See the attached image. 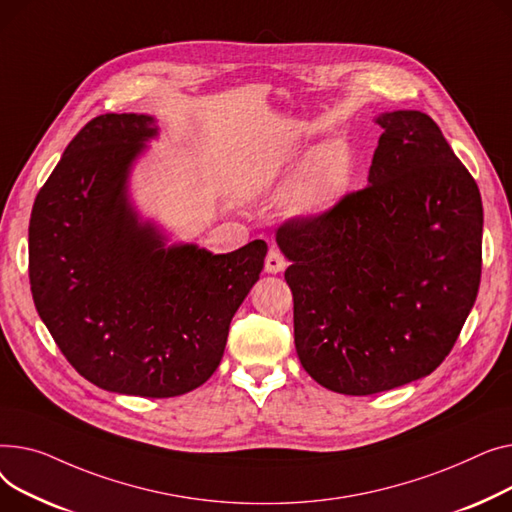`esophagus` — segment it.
I'll list each match as a JSON object with an SVG mask.
<instances>
[{
	"label": "esophagus",
	"instance_id": "obj_1",
	"mask_svg": "<svg viewBox=\"0 0 512 512\" xmlns=\"http://www.w3.org/2000/svg\"><path fill=\"white\" fill-rule=\"evenodd\" d=\"M287 266V260L283 256V252L279 248H270L268 254H266V262H264V270L270 275H277V273H283Z\"/></svg>",
	"mask_w": 512,
	"mask_h": 512
}]
</instances>
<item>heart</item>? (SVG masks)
<instances>
[{
	"label": "heart",
	"instance_id": "heart-1",
	"mask_svg": "<svg viewBox=\"0 0 512 512\" xmlns=\"http://www.w3.org/2000/svg\"><path fill=\"white\" fill-rule=\"evenodd\" d=\"M351 179L347 150L337 144H324L310 157L304 175L299 177L293 204L302 213H324L345 194Z\"/></svg>",
	"mask_w": 512,
	"mask_h": 512
}]
</instances>
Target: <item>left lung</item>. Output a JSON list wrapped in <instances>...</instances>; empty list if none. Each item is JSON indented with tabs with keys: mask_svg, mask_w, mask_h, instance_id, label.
<instances>
[{
	"mask_svg": "<svg viewBox=\"0 0 512 512\" xmlns=\"http://www.w3.org/2000/svg\"><path fill=\"white\" fill-rule=\"evenodd\" d=\"M376 122L368 186L277 229L299 362L353 397L432 374L482 279L484 208L467 167L422 111Z\"/></svg>",
	"mask_w": 512,
	"mask_h": 512,
	"instance_id": "left-lung-1",
	"label": "left lung"
}]
</instances>
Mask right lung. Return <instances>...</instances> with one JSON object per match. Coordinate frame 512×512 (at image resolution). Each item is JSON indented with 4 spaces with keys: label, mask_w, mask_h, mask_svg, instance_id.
I'll list each match as a JSON object with an SVG mask.
<instances>
[{
    "label": "right lung",
    "mask_w": 512,
    "mask_h": 512,
    "mask_svg": "<svg viewBox=\"0 0 512 512\" xmlns=\"http://www.w3.org/2000/svg\"><path fill=\"white\" fill-rule=\"evenodd\" d=\"M153 117L99 115L74 136L39 190L28 279L59 351L111 393H190L221 364L229 324L264 266L262 239L231 254L165 248L140 225L126 179Z\"/></svg>",
    "instance_id": "right-lung-1"
}]
</instances>
